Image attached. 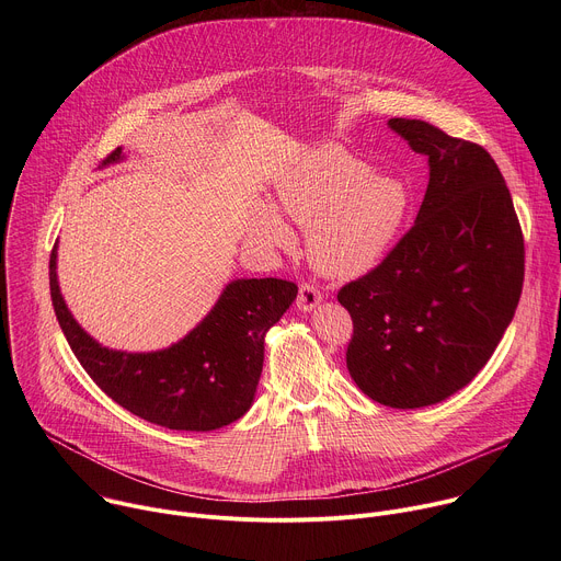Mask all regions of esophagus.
<instances>
[{
    "label": "esophagus",
    "mask_w": 561,
    "mask_h": 561,
    "mask_svg": "<svg viewBox=\"0 0 561 561\" xmlns=\"http://www.w3.org/2000/svg\"><path fill=\"white\" fill-rule=\"evenodd\" d=\"M319 304H322V293L317 290V286L301 284L299 286V295H297V308L299 310H312Z\"/></svg>",
    "instance_id": "esophagus-1"
}]
</instances>
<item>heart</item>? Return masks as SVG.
Returning a JSON list of instances; mask_svg holds the SVG:
<instances>
[{
  "label": "heart",
  "mask_w": 561,
  "mask_h": 561,
  "mask_svg": "<svg viewBox=\"0 0 561 561\" xmlns=\"http://www.w3.org/2000/svg\"><path fill=\"white\" fill-rule=\"evenodd\" d=\"M279 208L301 228H310V255L333 277H357L377 266L402 228L411 195L404 182L377 175L340 146L301 157L277 182ZM253 232L279 249L293 244L284 217L257 206Z\"/></svg>",
  "instance_id": "b5f03b06"
}]
</instances>
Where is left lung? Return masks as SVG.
I'll list each match as a JSON object with an SVG mask.
<instances>
[{"label":"left lung","instance_id":"1","mask_svg":"<svg viewBox=\"0 0 561 561\" xmlns=\"http://www.w3.org/2000/svg\"><path fill=\"white\" fill-rule=\"evenodd\" d=\"M428 157L411 230L337 299L353 317L346 366L364 394L422 409L463 388L495 353L524 284V234L495 159L422 119H388Z\"/></svg>","mask_w":561,"mask_h":561}]
</instances>
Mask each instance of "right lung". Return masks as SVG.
Returning <instances> with one entry per match:
<instances>
[{
	"label": "right lung",
	"mask_w": 561,
	"mask_h": 561,
	"mask_svg": "<svg viewBox=\"0 0 561 561\" xmlns=\"http://www.w3.org/2000/svg\"><path fill=\"white\" fill-rule=\"evenodd\" d=\"M124 159L115 148L104 167ZM50 297L66 342L91 379L133 415L171 431L206 433L242 417L255 399L264 337L297 297L286 279H234L202 322L178 344L124 353L95 342L70 314L50 253Z\"/></svg>",
	"instance_id": "right-lung-1"
}]
</instances>
